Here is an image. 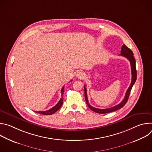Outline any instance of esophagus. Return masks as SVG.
<instances>
[{
	"label": "esophagus",
	"mask_w": 152,
	"mask_h": 152,
	"mask_svg": "<svg viewBox=\"0 0 152 152\" xmlns=\"http://www.w3.org/2000/svg\"><path fill=\"white\" fill-rule=\"evenodd\" d=\"M76 77L79 79H83L85 78V73L83 72H81V71H79L76 74Z\"/></svg>",
	"instance_id": "obj_1"
}]
</instances>
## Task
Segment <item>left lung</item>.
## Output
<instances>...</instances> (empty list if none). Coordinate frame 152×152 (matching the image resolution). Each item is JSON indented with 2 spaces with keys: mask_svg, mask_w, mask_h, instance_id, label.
Returning a JSON list of instances; mask_svg holds the SVG:
<instances>
[{
  "mask_svg": "<svg viewBox=\"0 0 152 152\" xmlns=\"http://www.w3.org/2000/svg\"><path fill=\"white\" fill-rule=\"evenodd\" d=\"M120 55L126 58L130 61V63H131V73H132L131 83V85H130L129 87L128 88V89L126 93L125 97H124V99L122 100V102L116 106H114L112 107L107 108V109H98V108L94 107L90 104L88 100L87 93H86V89L85 88V85L84 86V91H85V99L86 103V104H87L88 106L90 107V109H91L92 111H93L95 113H97L99 114H106V113H109L115 111L117 110H118L119 109H121V108L123 107L125 105L126 102H127V100H128L129 95H130V93H131V91L132 88V86L137 80V73L136 66H135L136 62H135V59L134 56V53H133L132 51L129 48H128L124 44L123 45V46L121 48V54Z\"/></svg>",
  "mask_w": 152,
  "mask_h": 152,
  "instance_id": "8db88e82",
  "label": "left lung"
}]
</instances>
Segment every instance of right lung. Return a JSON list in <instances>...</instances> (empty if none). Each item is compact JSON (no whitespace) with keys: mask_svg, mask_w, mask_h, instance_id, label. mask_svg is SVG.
I'll use <instances>...</instances> for the list:
<instances>
[{"mask_svg":"<svg viewBox=\"0 0 152 152\" xmlns=\"http://www.w3.org/2000/svg\"><path fill=\"white\" fill-rule=\"evenodd\" d=\"M64 86L62 88L61 93V96L62 97L61 98V99L59 100V101L58 102V103L55 106H53L51 109H50L48 111H35L37 113L40 114H42V115H52L53 114H54L55 113H56L57 111H58L59 110V108L61 107L62 103H63V94H64Z\"/></svg>","mask_w":152,"mask_h":152,"instance_id":"obj_1","label":"right lung"}]
</instances>
